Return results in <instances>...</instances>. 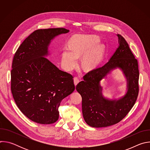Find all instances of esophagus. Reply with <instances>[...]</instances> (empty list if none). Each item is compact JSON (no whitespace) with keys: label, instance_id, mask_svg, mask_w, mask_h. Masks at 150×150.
Instances as JSON below:
<instances>
[{"label":"esophagus","instance_id":"34e87169","mask_svg":"<svg viewBox=\"0 0 150 150\" xmlns=\"http://www.w3.org/2000/svg\"><path fill=\"white\" fill-rule=\"evenodd\" d=\"M74 84H75V86H76L77 84L79 82L80 80H79V79L78 77H75L74 79Z\"/></svg>","mask_w":150,"mask_h":150}]
</instances>
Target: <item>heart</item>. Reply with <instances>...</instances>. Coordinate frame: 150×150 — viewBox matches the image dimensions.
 Here are the masks:
<instances>
[{"instance_id":"1","label":"heart","mask_w":150,"mask_h":150,"mask_svg":"<svg viewBox=\"0 0 150 150\" xmlns=\"http://www.w3.org/2000/svg\"><path fill=\"white\" fill-rule=\"evenodd\" d=\"M95 35H75L69 40V46L64 47L61 57L63 67L72 71L77 65L78 57L82 56L81 64L86 70L96 68L102 60L104 45Z\"/></svg>"}]
</instances>
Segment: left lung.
Here are the masks:
<instances>
[{
    "label": "left lung",
    "mask_w": 150,
    "mask_h": 150,
    "mask_svg": "<svg viewBox=\"0 0 150 150\" xmlns=\"http://www.w3.org/2000/svg\"><path fill=\"white\" fill-rule=\"evenodd\" d=\"M119 46L108 63L83 76L76 87L82 97L83 119L93 127H108L122 120L131 110L137 99L139 86L138 61L125 39L120 34ZM118 68L127 80V91L118 99H111L102 94L100 82L112 71Z\"/></svg>",
    "instance_id": "obj_1"
}]
</instances>
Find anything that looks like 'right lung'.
Segmentation results:
<instances>
[{
	"label": "right lung",
	"mask_w": 150,
	"mask_h": 150,
	"mask_svg": "<svg viewBox=\"0 0 150 150\" xmlns=\"http://www.w3.org/2000/svg\"><path fill=\"white\" fill-rule=\"evenodd\" d=\"M69 32L63 28L37 30L14 55L11 74L13 97L19 110L34 122H56L60 102L75 90L73 76L46 58L50 55L52 40Z\"/></svg>",
	"instance_id": "obj_1"
}]
</instances>
